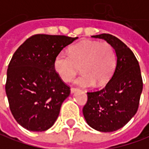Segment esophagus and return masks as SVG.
I'll return each mask as SVG.
<instances>
[{"label": "esophagus", "instance_id": "34e87169", "mask_svg": "<svg viewBox=\"0 0 149 149\" xmlns=\"http://www.w3.org/2000/svg\"><path fill=\"white\" fill-rule=\"evenodd\" d=\"M70 90H71L72 93H73L76 92L77 90H78V89H77V88H71V89H70Z\"/></svg>", "mask_w": 149, "mask_h": 149}]
</instances>
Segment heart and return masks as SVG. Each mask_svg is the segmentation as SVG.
Instances as JSON below:
<instances>
[{
	"instance_id": "b5f03b06",
	"label": "heart",
	"mask_w": 149,
	"mask_h": 149,
	"mask_svg": "<svg viewBox=\"0 0 149 149\" xmlns=\"http://www.w3.org/2000/svg\"><path fill=\"white\" fill-rule=\"evenodd\" d=\"M78 66L83 72L75 80L82 87L107 83L116 66V54L108 42L83 41L72 46L69 53L61 51L54 60V69L64 81L69 82L77 74Z\"/></svg>"
}]
</instances>
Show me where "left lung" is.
I'll return each mask as SVG.
<instances>
[{"instance_id": "1", "label": "left lung", "mask_w": 149, "mask_h": 149, "mask_svg": "<svg viewBox=\"0 0 149 149\" xmlns=\"http://www.w3.org/2000/svg\"><path fill=\"white\" fill-rule=\"evenodd\" d=\"M92 37L110 43L117 61L114 73L103 89L87 93L83 114L92 128L111 132L125 126L137 112L143 90L140 68L132 50L115 36L102 34Z\"/></svg>"}]
</instances>
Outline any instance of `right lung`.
<instances>
[{
  "mask_svg": "<svg viewBox=\"0 0 149 149\" xmlns=\"http://www.w3.org/2000/svg\"><path fill=\"white\" fill-rule=\"evenodd\" d=\"M65 35H35L17 48L7 69L6 92L16 121L31 132L52 127L70 88L54 69V60L77 39Z\"/></svg>",
  "mask_w": 149,
  "mask_h": 149,
  "instance_id": "1",
  "label": "right lung"
}]
</instances>
